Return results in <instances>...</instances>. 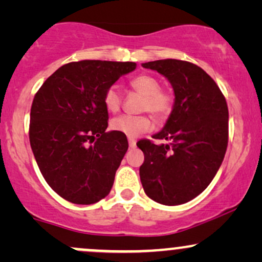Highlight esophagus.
<instances>
[{
  "instance_id": "1",
  "label": "esophagus",
  "mask_w": 262,
  "mask_h": 262,
  "mask_svg": "<svg viewBox=\"0 0 262 262\" xmlns=\"http://www.w3.org/2000/svg\"><path fill=\"white\" fill-rule=\"evenodd\" d=\"M128 141L130 148H135V146H137V140H135L134 138H128Z\"/></svg>"
}]
</instances>
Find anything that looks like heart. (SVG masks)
<instances>
[{
	"label": "heart",
	"instance_id": "obj_1",
	"mask_svg": "<svg viewBox=\"0 0 262 262\" xmlns=\"http://www.w3.org/2000/svg\"><path fill=\"white\" fill-rule=\"evenodd\" d=\"M130 87L135 92L144 96L141 101V112H150L158 119H164L171 113L173 107V96L169 90L161 89L160 81L154 75L140 74L130 80ZM103 103L108 112L114 113L122 106V93L116 86L108 87L103 95ZM114 132L135 138L151 128V119L146 114L130 116L122 114L111 121Z\"/></svg>",
	"mask_w": 262,
	"mask_h": 262
}]
</instances>
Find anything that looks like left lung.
Instances as JSON below:
<instances>
[{"label": "left lung", "mask_w": 262, "mask_h": 262, "mask_svg": "<svg viewBox=\"0 0 262 262\" xmlns=\"http://www.w3.org/2000/svg\"><path fill=\"white\" fill-rule=\"evenodd\" d=\"M143 66L170 81L175 103L165 127L152 135L167 143H137L144 152L140 181L152 201L177 206L202 193L221 167L229 135L227 101L214 80L192 62L165 59Z\"/></svg>", "instance_id": "1"}]
</instances>
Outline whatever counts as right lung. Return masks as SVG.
<instances>
[{
  "mask_svg": "<svg viewBox=\"0 0 262 262\" xmlns=\"http://www.w3.org/2000/svg\"><path fill=\"white\" fill-rule=\"evenodd\" d=\"M135 62L81 60L62 65L35 93L29 141L41 175L60 197L92 204L110 193L128 150L118 132H106L103 95Z\"/></svg>",
  "mask_w": 262,
  "mask_h": 262,
  "instance_id": "obj_1",
  "label": "right lung"
}]
</instances>
